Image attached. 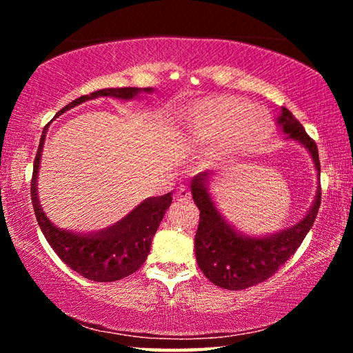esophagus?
I'll list each match as a JSON object with an SVG mask.
<instances>
[{
	"label": "esophagus",
	"instance_id": "34e87169",
	"mask_svg": "<svg viewBox=\"0 0 353 353\" xmlns=\"http://www.w3.org/2000/svg\"><path fill=\"white\" fill-rule=\"evenodd\" d=\"M176 199H177V201H182V202H187V201H190V199H191V193H190V190H188L187 187L179 188V190H177V193H176Z\"/></svg>",
	"mask_w": 353,
	"mask_h": 353
}]
</instances>
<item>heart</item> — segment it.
Instances as JSON below:
<instances>
[{
	"label": "heart",
	"mask_w": 353,
	"mask_h": 353,
	"mask_svg": "<svg viewBox=\"0 0 353 353\" xmlns=\"http://www.w3.org/2000/svg\"><path fill=\"white\" fill-rule=\"evenodd\" d=\"M190 145L210 149L219 163H235L256 151L271 134V117L261 105L246 104L230 94H213L182 113Z\"/></svg>",
	"instance_id": "1"
}]
</instances>
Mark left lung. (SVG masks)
<instances>
[{
  "instance_id": "8db88e82",
  "label": "left lung",
  "mask_w": 353,
  "mask_h": 353,
  "mask_svg": "<svg viewBox=\"0 0 353 353\" xmlns=\"http://www.w3.org/2000/svg\"><path fill=\"white\" fill-rule=\"evenodd\" d=\"M283 132L308 149L321 176L319 152L314 140L294 115L282 107L277 119ZM208 172H201L191 181V194L201 210L199 225L194 236L196 260L204 276L213 285L224 290H246L259 285L277 272V270L301 246L312 229L321 205V188L305 218L296 225L266 236H248L227 223L214 207L207 191Z\"/></svg>"
}]
</instances>
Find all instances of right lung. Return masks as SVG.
<instances>
[{
  "mask_svg": "<svg viewBox=\"0 0 353 353\" xmlns=\"http://www.w3.org/2000/svg\"><path fill=\"white\" fill-rule=\"evenodd\" d=\"M140 92L151 93L152 88H103V90L83 94V97L74 99L73 103L59 110L56 117L62 115L63 112L73 109L81 103H85L88 99L99 97L132 99ZM46 130L48 124L43 129V134H41L37 154H35L31 181L32 207L46 241L50 243L52 250L65 265H68L71 270L81 274L82 277L93 280V282H115V280L130 276L137 270H140V266L146 261L160 221L171 205V193L143 201L128 216H124L121 221L104 230L94 232V234H74V232L59 229L41 210L37 196V174Z\"/></svg>",
  "mask_w": 353,
  "mask_h": 353,
  "instance_id": "1",
  "label": "right lung"
}]
</instances>
